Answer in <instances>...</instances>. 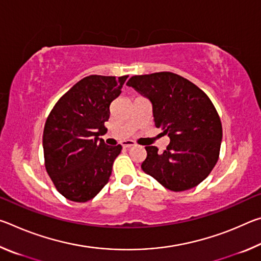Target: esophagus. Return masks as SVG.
<instances>
[{
	"label": "esophagus",
	"instance_id": "obj_1",
	"mask_svg": "<svg viewBox=\"0 0 261 261\" xmlns=\"http://www.w3.org/2000/svg\"><path fill=\"white\" fill-rule=\"evenodd\" d=\"M135 141L134 140H124L122 141V146L123 148H130L132 146H135Z\"/></svg>",
	"mask_w": 261,
	"mask_h": 261
}]
</instances>
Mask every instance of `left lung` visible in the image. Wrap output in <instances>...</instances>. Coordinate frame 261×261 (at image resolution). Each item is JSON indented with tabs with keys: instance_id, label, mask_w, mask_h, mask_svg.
<instances>
[{
	"instance_id": "1",
	"label": "left lung",
	"mask_w": 261,
	"mask_h": 261,
	"mask_svg": "<svg viewBox=\"0 0 261 261\" xmlns=\"http://www.w3.org/2000/svg\"><path fill=\"white\" fill-rule=\"evenodd\" d=\"M151 101L156 127L170 143L162 153L146 146L141 169L171 191L201 183L216 165L222 140L220 116L204 91L173 72L134 76L126 83Z\"/></svg>"
}]
</instances>
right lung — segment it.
I'll list each match as a JSON object with an SVG mask.
<instances>
[{
  "label": "right lung",
  "mask_w": 261,
  "mask_h": 261,
  "mask_svg": "<svg viewBox=\"0 0 261 261\" xmlns=\"http://www.w3.org/2000/svg\"><path fill=\"white\" fill-rule=\"evenodd\" d=\"M126 78H83L48 115L42 137L46 170L57 191L69 200L93 199L108 183L122 146H108L100 136L107 132L109 106L121 94Z\"/></svg>",
  "instance_id": "right-lung-1"
}]
</instances>
